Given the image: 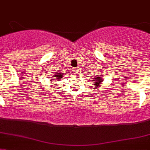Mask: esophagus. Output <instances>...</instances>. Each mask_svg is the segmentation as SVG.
Wrapping results in <instances>:
<instances>
[{
	"label": "esophagus",
	"mask_w": 150,
	"mask_h": 150,
	"mask_svg": "<svg viewBox=\"0 0 150 150\" xmlns=\"http://www.w3.org/2000/svg\"><path fill=\"white\" fill-rule=\"evenodd\" d=\"M74 74H79V70H78V69H76V68H74Z\"/></svg>",
	"instance_id": "34e87169"
}]
</instances>
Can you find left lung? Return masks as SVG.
<instances>
[{"mask_svg":"<svg viewBox=\"0 0 150 150\" xmlns=\"http://www.w3.org/2000/svg\"><path fill=\"white\" fill-rule=\"evenodd\" d=\"M93 81H94V85H95V87H100V84L102 83V78L100 77V76H96V77L94 78V80H93Z\"/></svg>","mask_w":150,"mask_h":150,"instance_id":"left-lung-1","label":"left lung"}]
</instances>
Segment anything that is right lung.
Here are the masks:
<instances>
[{
    "label": "right lung",
    "instance_id": "add662e5",
    "mask_svg": "<svg viewBox=\"0 0 150 150\" xmlns=\"http://www.w3.org/2000/svg\"><path fill=\"white\" fill-rule=\"evenodd\" d=\"M62 76H63V74H60V73H58V74H56L54 76V77L55 78V79H57V81L58 80H60V78H62ZM50 80H54V79H50Z\"/></svg>",
    "mask_w": 150,
    "mask_h": 150
}]
</instances>
